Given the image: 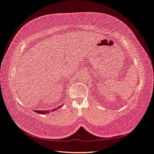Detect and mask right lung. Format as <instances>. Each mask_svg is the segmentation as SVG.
<instances>
[{
	"mask_svg": "<svg viewBox=\"0 0 154 154\" xmlns=\"http://www.w3.org/2000/svg\"><path fill=\"white\" fill-rule=\"evenodd\" d=\"M62 106H59L57 108H55V109H54L53 110H34L36 113H37V114H47L48 113H49V112H52V111H55V110H57L58 109H59V108H60L61 107H62Z\"/></svg>",
	"mask_w": 154,
	"mask_h": 154,
	"instance_id": "right-lung-1",
	"label": "right lung"
}]
</instances>
